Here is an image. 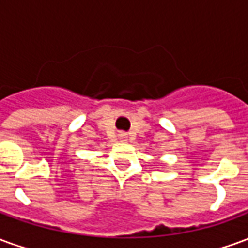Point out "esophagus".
<instances>
[{
	"mask_svg": "<svg viewBox=\"0 0 248 248\" xmlns=\"http://www.w3.org/2000/svg\"><path fill=\"white\" fill-rule=\"evenodd\" d=\"M119 138H121L122 140H127V137H126V134H124V133H122V134H119Z\"/></svg>",
	"mask_w": 248,
	"mask_h": 248,
	"instance_id": "34e87169",
	"label": "esophagus"
}]
</instances>
